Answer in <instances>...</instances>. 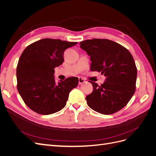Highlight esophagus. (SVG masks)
<instances>
[{
	"instance_id": "obj_1",
	"label": "esophagus",
	"mask_w": 156,
	"mask_h": 156,
	"mask_svg": "<svg viewBox=\"0 0 156 156\" xmlns=\"http://www.w3.org/2000/svg\"><path fill=\"white\" fill-rule=\"evenodd\" d=\"M85 82H86V81H85V80H84V79L81 78V77L79 78V84H83V83H85Z\"/></svg>"
}]
</instances>
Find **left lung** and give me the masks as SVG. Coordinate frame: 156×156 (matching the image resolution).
Listing matches in <instances>:
<instances>
[{
  "mask_svg": "<svg viewBox=\"0 0 156 156\" xmlns=\"http://www.w3.org/2000/svg\"><path fill=\"white\" fill-rule=\"evenodd\" d=\"M80 48L90 56V70L105 76L101 85L89 81L94 90L86 97L88 105L103 115L114 114L135 92L137 69L133 56L124 47L107 39L84 40Z\"/></svg>",
  "mask_w": 156,
  "mask_h": 156,
  "instance_id": "obj_1",
  "label": "left lung"
}]
</instances>
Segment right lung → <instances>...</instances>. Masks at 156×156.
<instances>
[{
	"instance_id": "1",
	"label": "right lung",
	"mask_w": 156,
	"mask_h": 156,
	"mask_svg": "<svg viewBox=\"0 0 156 156\" xmlns=\"http://www.w3.org/2000/svg\"><path fill=\"white\" fill-rule=\"evenodd\" d=\"M77 44L45 38L23 51L17 66V88L31 110L48 115L65 107L69 94L77 87L79 79L72 77L56 83L54 69L62 64L64 51Z\"/></svg>"
}]
</instances>
